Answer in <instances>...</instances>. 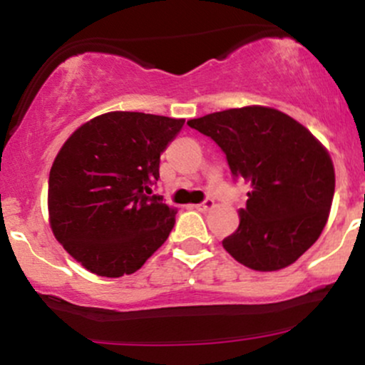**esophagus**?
<instances>
[{"mask_svg": "<svg viewBox=\"0 0 365 365\" xmlns=\"http://www.w3.org/2000/svg\"><path fill=\"white\" fill-rule=\"evenodd\" d=\"M212 207H215V200H212L211 199V197H206V199H204L202 200V202H200V204H197V206H195V209H199V211H209V209H212Z\"/></svg>", "mask_w": 365, "mask_h": 365, "instance_id": "esophagus-1", "label": "esophagus"}]
</instances>
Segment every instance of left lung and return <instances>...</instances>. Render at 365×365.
I'll use <instances>...</instances> for the list:
<instances>
[{
  "mask_svg": "<svg viewBox=\"0 0 365 365\" xmlns=\"http://www.w3.org/2000/svg\"><path fill=\"white\" fill-rule=\"evenodd\" d=\"M187 125L215 140L233 178L250 185L225 249L255 271L282 269L311 249L334 195L333 163L319 140L299 121L264 106L211 113Z\"/></svg>",
  "mask_w": 365,
  "mask_h": 365,
  "instance_id": "left-lung-1",
  "label": "left lung"
}]
</instances>
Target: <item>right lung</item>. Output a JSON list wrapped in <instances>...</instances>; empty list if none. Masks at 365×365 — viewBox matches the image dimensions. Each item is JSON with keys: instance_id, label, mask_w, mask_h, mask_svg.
<instances>
[{"instance_id": "obj_1", "label": "right lung", "mask_w": 365, "mask_h": 365, "mask_svg": "<svg viewBox=\"0 0 365 365\" xmlns=\"http://www.w3.org/2000/svg\"><path fill=\"white\" fill-rule=\"evenodd\" d=\"M185 120L113 111L77 128L49 171V223L91 273H135L166 242L175 211L153 194L159 158Z\"/></svg>"}]
</instances>
